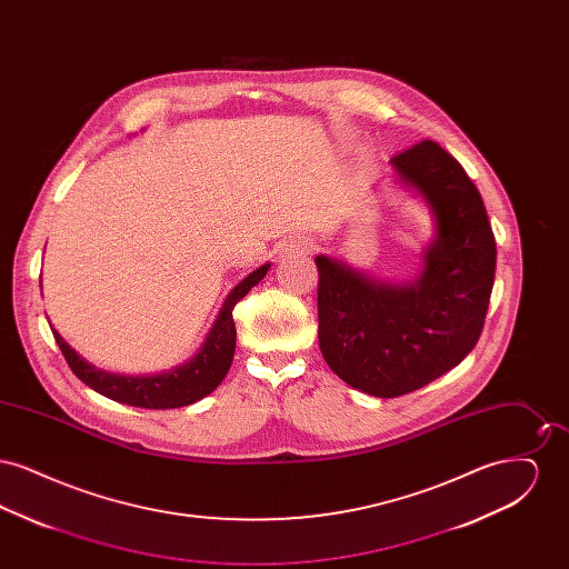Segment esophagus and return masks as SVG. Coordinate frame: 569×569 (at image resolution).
<instances>
[{
    "instance_id": "esophagus-1",
    "label": "esophagus",
    "mask_w": 569,
    "mask_h": 569,
    "mask_svg": "<svg viewBox=\"0 0 569 569\" xmlns=\"http://www.w3.org/2000/svg\"><path fill=\"white\" fill-rule=\"evenodd\" d=\"M313 241L311 239H305V237H297V239H290L286 247H283V253H297V256H307L313 251Z\"/></svg>"
}]
</instances>
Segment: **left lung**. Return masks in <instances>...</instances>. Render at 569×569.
<instances>
[{
	"mask_svg": "<svg viewBox=\"0 0 569 569\" xmlns=\"http://www.w3.org/2000/svg\"><path fill=\"white\" fill-rule=\"evenodd\" d=\"M390 163L435 216L418 279L395 286L316 258L322 356L352 388L381 399L427 386L476 348L497 264L482 196L448 151L422 140Z\"/></svg>",
	"mask_w": 569,
	"mask_h": 569,
	"instance_id": "left-lung-1",
	"label": "left lung"
}]
</instances>
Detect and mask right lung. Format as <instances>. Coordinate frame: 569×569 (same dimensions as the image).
<instances>
[{
    "label": "right lung",
    "mask_w": 569,
    "mask_h": 569,
    "mask_svg": "<svg viewBox=\"0 0 569 569\" xmlns=\"http://www.w3.org/2000/svg\"><path fill=\"white\" fill-rule=\"evenodd\" d=\"M271 264L247 274L243 281L223 300L216 325L209 330L202 348L190 358L186 365L174 367L172 371H162L158 376H114L109 371L96 369L84 358L74 352L61 335L53 330L54 341L63 353L72 373L93 388L96 392L109 397L117 403L144 407V409H174V407L191 406L207 395H211L221 379L226 378L234 346H237V328L232 320V309L241 298L264 279Z\"/></svg>",
    "instance_id": "right-lung-1"
}]
</instances>
